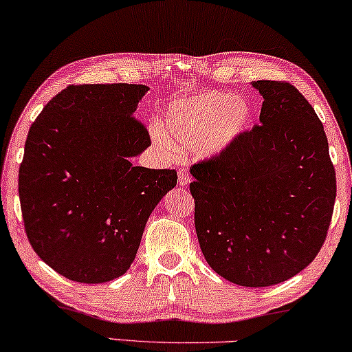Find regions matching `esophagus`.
Wrapping results in <instances>:
<instances>
[{
  "instance_id": "esophagus-1",
  "label": "esophagus",
  "mask_w": 352,
  "mask_h": 352,
  "mask_svg": "<svg viewBox=\"0 0 352 352\" xmlns=\"http://www.w3.org/2000/svg\"><path fill=\"white\" fill-rule=\"evenodd\" d=\"M188 182H190V176H188V173H187L186 168H182L179 171V186L181 187H186Z\"/></svg>"
}]
</instances>
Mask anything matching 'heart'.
Returning <instances> with one entry per match:
<instances>
[{"label":"heart","instance_id":"1","mask_svg":"<svg viewBox=\"0 0 352 352\" xmlns=\"http://www.w3.org/2000/svg\"><path fill=\"white\" fill-rule=\"evenodd\" d=\"M250 121L252 105L245 99L206 91L173 102L165 116V137L176 148L210 157L228 149ZM155 137L170 148L159 133Z\"/></svg>","mask_w":352,"mask_h":352}]
</instances>
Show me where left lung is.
I'll return each instance as SVG.
<instances>
[{
  "label": "left lung",
  "mask_w": 352,
  "mask_h": 352,
  "mask_svg": "<svg viewBox=\"0 0 352 352\" xmlns=\"http://www.w3.org/2000/svg\"><path fill=\"white\" fill-rule=\"evenodd\" d=\"M259 124L195 164V228L210 267L263 288L304 270L332 220L337 179L313 107L288 82L259 80Z\"/></svg>",
  "instance_id": "left-lung-1"
}]
</instances>
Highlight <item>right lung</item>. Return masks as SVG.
I'll return each instance as SVG.
<instances>
[{
	"label": "right lung",
	"mask_w": 352,
	"mask_h": 352,
	"mask_svg": "<svg viewBox=\"0 0 352 352\" xmlns=\"http://www.w3.org/2000/svg\"><path fill=\"white\" fill-rule=\"evenodd\" d=\"M144 85H72L48 102L26 137L19 170L25 231L42 261L80 283L131 267L151 212L176 170L133 166L151 144L133 116Z\"/></svg>",
	"instance_id": "right-lung-1"
}]
</instances>
